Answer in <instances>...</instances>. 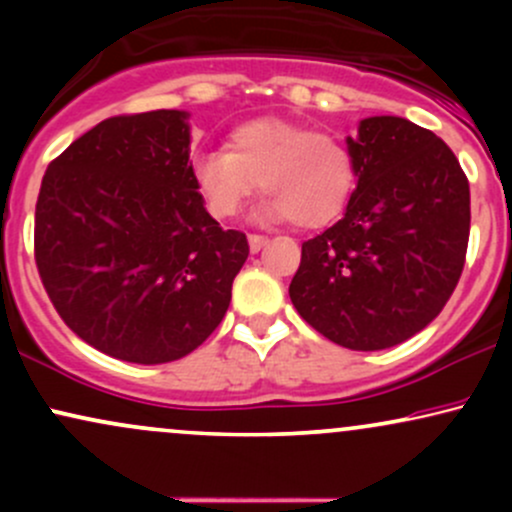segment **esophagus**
<instances>
[{
	"label": "esophagus",
	"mask_w": 512,
	"mask_h": 512,
	"mask_svg": "<svg viewBox=\"0 0 512 512\" xmlns=\"http://www.w3.org/2000/svg\"><path fill=\"white\" fill-rule=\"evenodd\" d=\"M248 243H250V250L252 252H260L264 245L269 243L267 236H257V233H252V236H248Z\"/></svg>",
	"instance_id": "34e87169"
}]
</instances>
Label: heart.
<instances>
[{
    "mask_svg": "<svg viewBox=\"0 0 512 512\" xmlns=\"http://www.w3.org/2000/svg\"><path fill=\"white\" fill-rule=\"evenodd\" d=\"M192 178L216 219H231L260 190L269 195L262 216L322 228L342 214L356 182L354 156L330 134L260 117L238 125L228 151L192 158Z\"/></svg>",
    "mask_w": 512,
    "mask_h": 512,
    "instance_id": "b5f03b06",
    "label": "heart"
}]
</instances>
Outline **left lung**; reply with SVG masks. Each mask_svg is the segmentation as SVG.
I'll list each match as a JSON object with an SVG mask.
<instances>
[{"mask_svg":"<svg viewBox=\"0 0 512 512\" xmlns=\"http://www.w3.org/2000/svg\"><path fill=\"white\" fill-rule=\"evenodd\" d=\"M346 149L356 190L342 219L303 243L289 296L330 342L380 351L424 330L455 291L469 182L450 146L404 117H366Z\"/></svg>","mask_w":512,"mask_h":512,"instance_id":"obj_1","label":"left lung"}]
</instances>
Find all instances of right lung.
<instances>
[{
    "mask_svg": "<svg viewBox=\"0 0 512 512\" xmlns=\"http://www.w3.org/2000/svg\"><path fill=\"white\" fill-rule=\"evenodd\" d=\"M185 110L98 122L45 170L35 264L74 334L120 361H178L219 327L248 238L204 209Z\"/></svg>",
    "mask_w": 512,
    "mask_h": 512,
    "instance_id": "add662e5",
    "label": "right lung"
}]
</instances>
